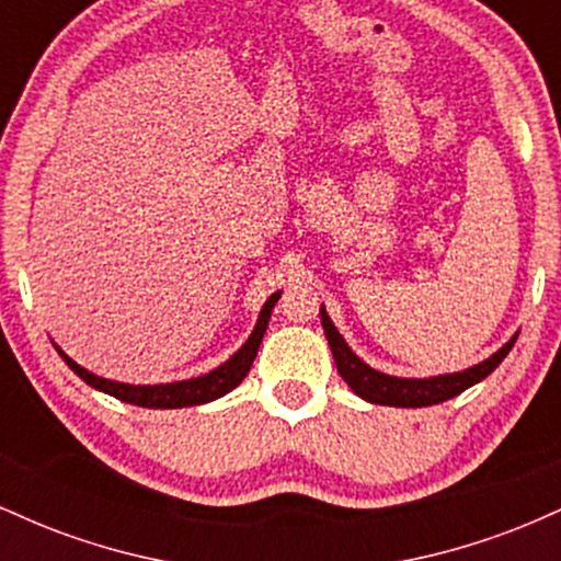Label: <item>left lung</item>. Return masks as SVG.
<instances>
[{
	"label": "left lung",
	"mask_w": 561,
	"mask_h": 561,
	"mask_svg": "<svg viewBox=\"0 0 561 561\" xmlns=\"http://www.w3.org/2000/svg\"><path fill=\"white\" fill-rule=\"evenodd\" d=\"M321 327H324L327 340H330L334 364H337L340 377L345 379L347 388L356 396H362L364 401L379 403V405H398V409H422V405H435L448 401V398L459 396L467 388H472L474 382L485 379L491 371L499 366L512 351V345L517 343V337H512L501 347L499 353H493L488 362H482L472 369L456 371V375H443V377H430V379H401L375 371L371 366H366L362 358H356V353L347 347L343 334L334 330V324L327 317V311L321 308Z\"/></svg>",
	"instance_id": "8db88e82"
}]
</instances>
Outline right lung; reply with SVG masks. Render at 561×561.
Instances as JSON below:
<instances>
[{
    "mask_svg": "<svg viewBox=\"0 0 561 561\" xmlns=\"http://www.w3.org/2000/svg\"><path fill=\"white\" fill-rule=\"evenodd\" d=\"M279 300V293H274L272 298L266 300L263 306L259 324H255L253 334L244 343L234 356L229 358L227 364H221L218 369L210 371V375L186 379V382H171V385H124V382H111V379L94 377L92 371H87L83 366H79L73 358H68L66 353L60 351V356L66 358V364L70 369L79 375L83 382L92 385V388L107 392V396L118 398V401L141 405V409H184V405H197V403H208L216 401V398L227 396L229 390H234L237 385L248 377L250 366H253L255 353H259V345L266 334L268 319H272V308L274 302Z\"/></svg>",
    "mask_w": 561,
    "mask_h": 561,
    "instance_id": "1",
    "label": "right lung"
}]
</instances>
